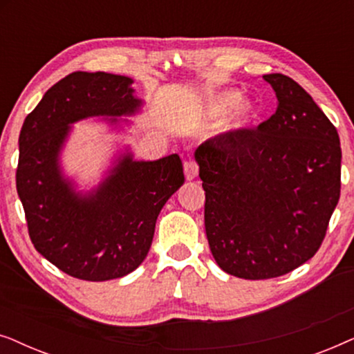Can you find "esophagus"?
I'll use <instances>...</instances> for the list:
<instances>
[{"instance_id": "34e87169", "label": "esophagus", "mask_w": 354, "mask_h": 354, "mask_svg": "<svg viewBox=\"0 0 354 354\" xmlns=\"http://www.w3.org/2000/svg\"><path fill=\"white\" fill-rule=\"evenodd\" d=\"M183 174H185L187 180H193L198 176V166L195 161H187L183 164Z\"/></svg>"}]
</instances>
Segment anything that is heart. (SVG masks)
Listing matches in <instances>:
<instances>
[{"label": "heart", "instance_id": "heart-1", "mask_svg": "<svg viewBox=\"0 0 354 354\" xmlns=\"http://www.w3.org/2000/svg\"><path fill=\"white\" fill-rule=\"evenodd\" d=\"M203 113L206 119L211 120L219 119L227 113L219 125V132L222 135H235L258 122L263 111L256 101L241 100L240 90L227 88L207 96L203 104Z\"/></svg>", "mask_w": 354, "mask_h": 354}]
</instances>
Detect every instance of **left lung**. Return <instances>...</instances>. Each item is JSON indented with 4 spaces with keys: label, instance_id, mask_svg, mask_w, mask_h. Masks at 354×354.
Segmentation results:
<instances>
[{
    "label": "left lung",
    "instance_id": "1",
    "mask_svg": "<svg viewBox=\"0 0 354 354\" xmlns=\"http://www.w3.org/2000/svg\"><path fill=\"white\" fill-rule=\"evenodd\" d=\"M263 79L277 96L275 113L195 151L211 253L224 272L248 280L280 277L311 259L340 198L337 129L293 79Z\"/></svg>",
    "mask_w": 354,
    "mask_h": 354
}]
</instances>
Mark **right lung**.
Segmentation results:
<instances>
[{
  "label": "right lung",
  "instance_id": "add662e5",
  "mask_svg": "<svg viewBox=\"0 0 354 354\" xmlns=\"http://www.w3.org/2000/svg\"><path fill=\"white\" fill-rule=\"evenodd\" d=\"M133 79L108 72H72L43 95L19 135L17 195L35 250L62 272L90 282L120 279L147 258L156 219L183 185L178 154L135 159L130 145L115 149L100 182L79 188L62 166L74 124L98 119L125 133L145 101Z\"/></svg>",
  "mask_w": 354,
  "mask_h": 354
}]
</instances>
